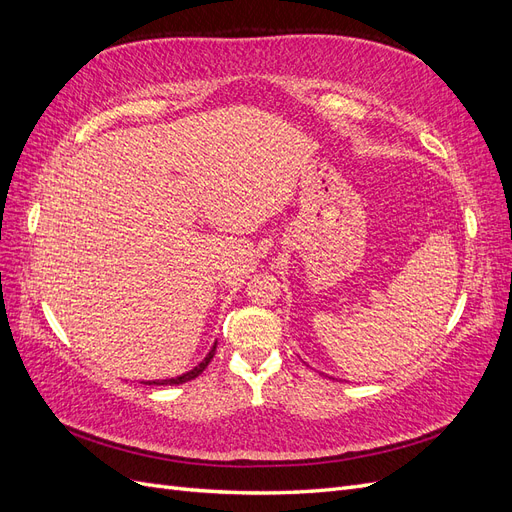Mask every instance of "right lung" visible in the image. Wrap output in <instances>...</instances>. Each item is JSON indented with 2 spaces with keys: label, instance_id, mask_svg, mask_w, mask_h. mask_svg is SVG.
I'll list each match as a JSON object with an SVG mask.
<instances>
[{
  "label": "right lung",
  "instance_id": "obj_1",
  "mask_svg": "<svg viewBox=\"0 0 512 512\" xmlns=\"http://www.w3.org/2000/svg\"><path fill=\"white\" fill-rule=\"evenodd\" d=\"M215 346H218V344H213L211 346V350L207 352V356H205V359L203 361H200L194 369H190V371H185V374H181V376H177V378H164V380H145L143 384H170V386H173V384H183V382H188V380H194L198 374H203V369L209 365V361L213 359V354H215Z\"/></svg>",
  "mask_w": 512,
  "mask_h": 512
}]
</instances>
